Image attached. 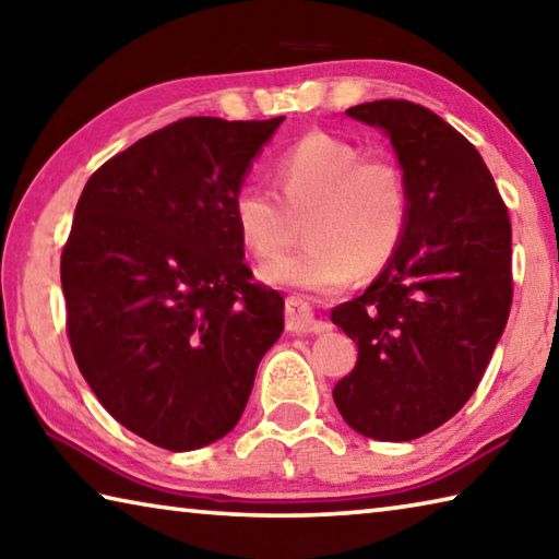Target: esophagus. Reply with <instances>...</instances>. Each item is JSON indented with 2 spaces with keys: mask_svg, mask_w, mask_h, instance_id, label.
<instances>
[{
  "mask_svg": "<svg viewBox=\"0 0 559 559\" xmlns=\"http://www.w3.org/2000/svg\"><path fill=\"white\" fill-rule=\"evenodd\" d=\"M285 317H287V331L289 334H319L324 331L326 324L324 321L314 319V309H311L305 299L299 297H289L285 305Z\"/></svg>",
  "mask_w": 559,
  "mask_h": 559,
  "instance_id": "1",
  "label": "esophagus"
}]
</instances>
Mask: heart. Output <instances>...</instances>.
<instances>
[{
    "instance_id": "heart-1",
    "label": "heart",
    "mask_w": 559,
    "mask_h": 559,
    "mask_svg": "<svg viewBox=\"0 0 559 559\" xmlns=\"http://www.w3.org/2000/svg\"><path fill=\"white\" fill-rule=\"evenodd\" d=\"M270 189L245 181L233 193V223L254 258L270 260L297 238L305 215V248L262 267V280L309 295H336L388 267L403 248L413 213L407 176L395 159L366 154L346 136L309 132L274 159Z\"/></svg>"
}]
</instances>
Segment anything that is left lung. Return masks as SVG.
Listing matches in <instances>:
<instances>
[{
	"label": "left lung",
	"instance_id": "1",
	"mask_svg": "<svg viewBox=\"0 0 559 559\" xmlns=\"http://www.w3.org/2000/svg\"><path fill=\"white\" fill-rule=\"evenodd\" d=\"M346 115L380 127L413 195L403 248L331 321L358 360L334 388L358 435L409 442L452 419L474 395L513 301L511 218L476 146L409 100Z\"/></svg>",
	"mask_w": 559,
	"mask_h": 559
}]
</instances>
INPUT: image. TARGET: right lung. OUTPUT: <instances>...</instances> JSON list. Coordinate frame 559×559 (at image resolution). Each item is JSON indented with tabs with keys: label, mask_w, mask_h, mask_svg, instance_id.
<instances>
[{
	"label": "right lung",
	"mask_w": 559,
	"mask_h": 559,
	"mask_svg": "<svg viewBox=\"0 0 559 559\" xmlns=\"http://www.w3.org/2000/svg\"><path fill=\"white\" fill-rule=\"evenodd\" d=\"M285 117H183L87 179L61 254L66 331L100 405L191 452L238 425L285 299L252 282L233 193Z\"/></svg>",
	"instance_id": "1"
}]
</instances>
